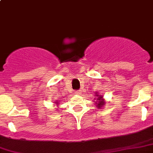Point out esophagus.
I'll return each instance as SVG.
<instances>
[{"label":"esophagus","instance_id":"1","mask_svg":"<svg viewBox=\"0 0 153 153\" xmlns=\"http://www.w3.org/2000/svg\"><path fill=\"white\" fill-rule=\"evenodd\" d=\"M75 93L76 94V95H80V94H81V92H80L79 90H78V91H75Z\"/></svg>","mask_w":153,"mask_h":153}]
</instances>
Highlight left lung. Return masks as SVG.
<instances>
[{
	"mask_svg": "<svg viewBox=\"0 0 153 153\" xmlns=\"http://www.w3.org/2000/svg\"><path fill=\"white\" fill-rule=\"evenodd\" d=\"M95 95H97V93L95 94ZM98 95H97L96 96H98ZM97 100L98 101H95V103H96V106L98 108H100L101 109V107H103V106L104 105V104H105V101H104V98H103L102 96H98V98H97Z\"/></svg>",
	"mask_w": 153,
	"mask_h": 153,
	"instance_id": "8db88e82",
	"label": "left lung"
}]
</instances>
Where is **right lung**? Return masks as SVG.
<instances>
[{
    "instance_id": "1",
    "label": "right lung",
    "mask_w": 153,
    "mask_h": 153,
    "mask_svg": "<svg viewBox=\"0 0 153 153\" xmlns=\"http://www.w3.org/2000/svg\"><path fill=\"white\" fill-rule=\"evenodd\" d=\"M59 101H60V100H59ZM59 101H58V100H57V101H55V104H57V105H58V104H59Z\"/></svg>"
}]
</instances>
